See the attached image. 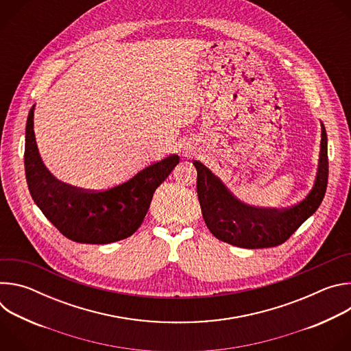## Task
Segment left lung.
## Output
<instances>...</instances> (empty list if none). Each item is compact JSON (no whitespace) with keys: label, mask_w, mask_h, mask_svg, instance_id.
I'll return each mask as SVG.
<instances>
[{"label":"left lung","mask_w":351,"mask_h":351,"mask_svg":"<svg viewBox=\"0 0 351 351\" xmlns=\"http://www.w3.org/2000/svg\"><path fill=\"white\" fill-rule=\"evenodd\" d=\"M197 195L211 233L232 245L267 248L285 243L321 206L328 184V137L321 122L319 160L314 184L298 204L285 208H257L245 204L204 164L194 161Z\"/></svg>","instance_id":"8db88e82"}]
</instances>
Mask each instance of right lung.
Segmentation results:
<instances>
[{
    "label": "right lung",
    "instance_id": "add662e5",
    "mask_svg": "<svg viewBox=\"0 0 351 351\" xmlns=\"http://www.w3.org/2000/svg\"><path fill=\"white\" fill-rule=\"evenodd\" d=\"M34 107L25 138V172L36 206L65 237L84 244H108L132 236L152 204L156 189L179 164L169 156L129 180L103 191H86L58 180L44 165L34 136Z\"/></svg>",
    "mask_w": 351,
    "mask_h": 351
}]
</instances>
